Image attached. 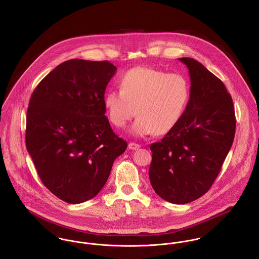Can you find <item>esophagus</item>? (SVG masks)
I'll list each match as a JSON object with an SVG mask.
<instances>
[{"label": "esophagus", "instance_id": "esophagus-1", "mask_svg": "<svg viewBox=\"0 0 259 259\" xmlns=\"http://www.w3.org/2000/svg\"><path fill=\"white\" fill-rule=\"evenodd\" d=\"M141 148V146L138 145V144H136V143H130V144H128V148H130V149L135 150V149H138V148Z\"/></svg>", "mask_w": 259, "mask_h": 259}]
</instances>
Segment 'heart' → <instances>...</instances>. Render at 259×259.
Instances as JSON below:
<instances>
[{"label": "heart", "instance_id": "1", "mask_svg": "<svg viewBox=\"0 0 259 259\" xmlns=\"http://www.w3.org/2000/svg\"><path fill=\"white\" fill-rule=\"evenodd\" d=\"M190 85L185 75L139 67L121 76L120 90L111 89L105 107L111 123L122 127L136 114L131 133L145 137L172 131L185 113Z\"/></svg>", "mask_w": 259, "mask_h": 259}]
</instances>
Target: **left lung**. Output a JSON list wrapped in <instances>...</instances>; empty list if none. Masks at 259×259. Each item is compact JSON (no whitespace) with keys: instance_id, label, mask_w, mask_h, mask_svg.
<instances>
[{"instance_id":"left-lung-1","label":"left lung","mask_w":259,"mask_h":259,"mask_svg":"<svg viewBox=\"0 0 259 259\" xmlns=\"http://www.w3.org/2000/svg\"><path fill=\"white\" fill-rule=\"evenodd\" d=\"M188 69L190 98L177 126L150 145L149 181L162 199L184 204L208 191L235 135L231 96L222 80L199 62L179 59Z\"/></svg>"}]
</instances>
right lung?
Returning <instances> with one entry per match:
<instances>
[{"label": "right lung", "instance_id": "obj_1", "mask_svg": "<svg viewBox=\"0 0 259 259\" xmlns=\"http://www.w3.org/2000/svg\"><path fill=\"white\" fill-rule=\"evenodd\" d=\"M115 71L108 61L69 60L31 96L27 149L41 183L68 203L95 197L127 147L105 115V92Z\"/></svg>", "mask_w": 259, "mask_h": 259}]
</instances>
